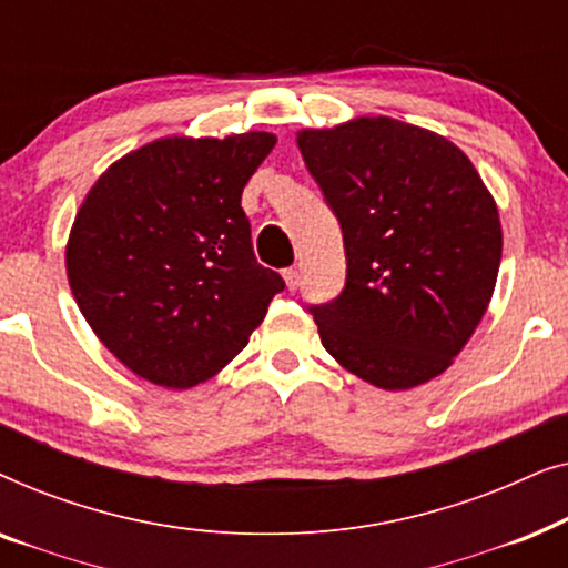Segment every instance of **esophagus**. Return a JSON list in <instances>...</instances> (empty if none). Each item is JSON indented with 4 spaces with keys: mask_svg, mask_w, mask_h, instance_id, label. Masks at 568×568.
Instances as JSON below:
<instances>
[{
    "mask_svg": "<svg viewBox=\"0 0 568 568\" xmlns=\"http://www.w3.org/2000/svg\"><path fill=\"white\" fill-rule=\"evenodd\" d=\"M284 282H286V290L297 292L300 290V271L297 268H284Z\"/></svg>",
    "mask_w": 568,
    "mask_h": 568,
    "instance_id": "1",
    "label": "esophagus"
}]
</instances>
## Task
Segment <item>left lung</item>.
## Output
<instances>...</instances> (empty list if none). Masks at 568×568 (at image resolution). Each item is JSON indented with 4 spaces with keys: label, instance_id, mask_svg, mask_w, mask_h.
I'll use <instances>...</instances> for the list:
<instances>
[{
    "label": "left lung",
    "instance_id": "8db88e82",
    "mask_svg": "<svg viewBox=\"0 0 568 568\" xmlns=\"http://www.w3.org/2000/svg\"><path fill=\"white\" fill-rule=\"evenodd\" d=\"M297 146L344 232V292L313 307L325 352L379 390L429 383L491 302V191L447 136L390 115L302 129Z\"/></svg>",
    "mask_w": 568,
    "mask_h": 568
}]
</instances>
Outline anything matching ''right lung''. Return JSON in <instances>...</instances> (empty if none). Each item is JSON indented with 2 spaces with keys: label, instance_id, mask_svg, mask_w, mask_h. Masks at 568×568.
Listing matches in <instances>:
<instances>
[{
  "label": "right lung",
  "instance_id": "right-lung-1",
  "mask_svg": "<svg viewBox=\"0 0 568 568\" xmlns=\"http://www.w3.org/2000/svg\"><path fill=\"white\" fill-rule=\"evenodd\" d=\"M276 136H162L115 160L84 196L67 278L103 346L134 375L189 390L247 346L284 290L253 255L240 206Z\"/></svg>",
  "mask_w": 568,
  "mask_h": 568
}]
</instances>
